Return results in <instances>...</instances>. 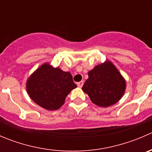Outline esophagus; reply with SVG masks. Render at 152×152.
Instances as JSON below:
<instances>
[{
  "mask_svg": "<svg viewBox=\"0 0 152 152\" xmlns=\"http://www.w3.org/2000/svg\"><path fill=\"white\" fill-rule=\"evenodd\" d=\"M83 85H84L83 81H81V82H78V83H77V85H78V87H82V86H83Z\"/></svg>",
  "mask_w": 152,
  "mask_h": 152,
  "instance_id": "esophagus-1",
  "label": "esophagus"
}]
</instances>
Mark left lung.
I'll list each match as a JSON object with an SVG mask.
<instances>
[{"instance_id":"1","label":"left lung","mask_w":152,"mask_h":152,"mask_svg":"<svg viewBox=\"0 0 152 152\" xmlns=\"http://www.w3.org/2000/svg\"><path fill=\"white\" fill-rule=\"evenodd\" d=\"M82 90L95 104L110 107L118 102L126 88L124 78L110 62L97 65L88 73Z\"/></svg>"}]
</instances>
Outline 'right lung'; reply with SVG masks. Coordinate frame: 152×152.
Segmentation results:
<instances>
[{
  "label": "right lung",
  "mask_w": 152,
  "mask_h": 152,
  "mask_svg": "<svg viewBox=\"0 0 152 152\" xmlns=\"http://www.w3.org/2000/svg\"><path fill=\"white\" fill-rule=\"evenodd\" d=\"M76 87L69 72L53 68L48 64L39 67L26 83L31 99L48 110H58L65 103L68 93Z\"/></svg>",
  "instance_id": "1"
}]
</instances>
